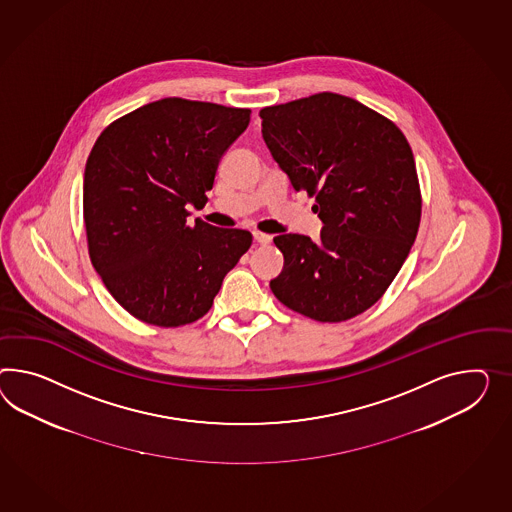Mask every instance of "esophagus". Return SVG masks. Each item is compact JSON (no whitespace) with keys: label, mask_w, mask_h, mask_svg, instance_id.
I'll return each instance as SVG.
<instances>
[{"label":"esophagus","mask_w":512,"mask_h":512,"mask_svg":"<svg viewBox=\"0 0 512 512\" xmlns=\"http://www.w3.org/2000/svg\"><path fill=\"white\" fill-rule=\"evenodd\" d=\"M271 239H273V237L269 236V234L254 232V241H256L258 245H269V243H271Z\"/></svg>","instance_id":"1"}]
</instances>
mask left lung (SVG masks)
Listing matches in <instances>:
<instances>
[{
    "label": "left lung",
    "mask_w": 512,
    "mask_h": 512,
    "mask_svg": "<svg viewBox=\"0 0 512 512\" xmlns=\"http://www.w3.org/2000/svg\"><path fill=\"white\" fill-rule=\"evenodd\" d=\"M262 135L295 191L315 197L321 239L275 237L284 254L276 299L321 323L366 312L418 236L421 191L407 137L349 96L319 92L260 111Z\"/></svg>",
    "instance_id": "1"
}]
</instances>
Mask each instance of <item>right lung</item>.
<instances>
[{"mask_svg":"<svg viewBox=\"0 0 512 512\" xmlns=\"http://www.w3.org/2000/svg\"><path fill=\"white\" fill-rule=\"evenodd\" d=\"M250 109L163 98L111 122L85 165L83 221L92 267L113 299L154 327L189 325L210 312L224 276L252 234L217 228L204 206L228 146Z\"/></svg>","mask_w":512,"mask_h":512,"instance_id":"right-lung-1","label":"right lung"}]
</instances>
